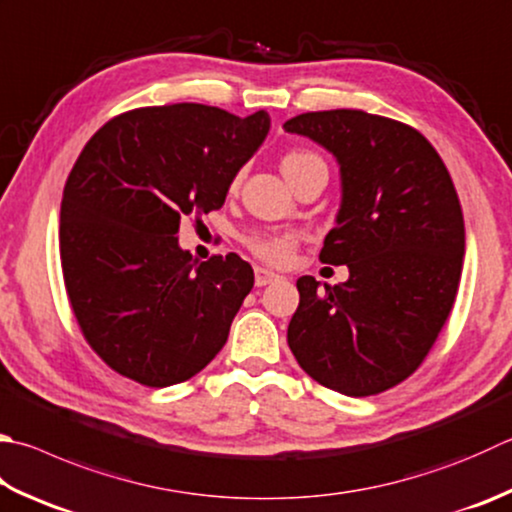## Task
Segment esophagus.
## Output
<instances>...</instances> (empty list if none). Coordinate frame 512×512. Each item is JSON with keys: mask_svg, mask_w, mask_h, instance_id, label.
<instances>
[{"mask_svg": "<svg viewBox=\"0 0 512 512\" xmlns=\"http://www.w3.org/2000/svg\"><path fill=\"white\" fill-rule=\"evenodd\" d=\"M278 276L276 272H272V269H265V267H256L254 269V283H256V287H263V285H269V283H274V281H278Z\"/></svg>", "mask_w": 512, "mask_h": 512, "instance_id": "34e87169", "label": "esophagus"}]
</instances>
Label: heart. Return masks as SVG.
<instances>
[{
    "mask_svg": "<svg viewBox=\"0 0 512 512\" xmlns=\"http://www.w3.org/2000/svg\"><path fill=\"white\" fill-rule=\"evenodd\" d=\"M316 167H325L323 158L318 156L312 149H289L283 160H281V169L285 173V178L289 180V185H294L298 178H303L307 171H312ZM238 185V178L234 180V187ZM245 247L252 252L256 258L265 260V263L272 265H283L292 258L298 238L294 234H281V231H256V234H249L243 238Z\"/></svg>",
    "mask_w": 512,
    "mask_h": 512,
    "instance_id": "b5f03b06",
    "label": "heart"
}]
</instances>
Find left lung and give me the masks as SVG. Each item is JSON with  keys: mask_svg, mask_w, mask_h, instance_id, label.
I'll return each instance as SVG.
<instances>
[{"mask_svg": "<svg viewBox=\"0 0 512 512\" xmlns=\"http://www.w3.org/2000/svg\"><path fill=\"white\" fill-rule=\"evenodd\" d=\"M285 131L339 160L341 211L318 258L350 269L341 285L298 278L289 350L325 388L372 397L419 368L455 305L466 249L457 189L435 147L399 120L312 111Z\"/></svg>", "mask_w": 512, "mask_h": 512, "instance_id": "1", "label": "left lung"}]
</instances>
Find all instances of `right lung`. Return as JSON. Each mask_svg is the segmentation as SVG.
<instances>
[{
    "mask_svg": "<svg viewBox=\"0 0 512 512\" xmlns=\"http://www.w3.org/2000/svg\"><path fill=\"white\" fill-rule=\"evenodd\" d=\"M267 131V111L180 102L115 115L84 144L64 185L60 258L75 321L111 370L167 388L223 350L254 269L236 254L198 263L176 234L225 205Z\"/></svg>",
    "mask_w": 512,
    "mask_h": 512,
    "instance_id": "1",
    "label": "right lung"
}]
</instances>
